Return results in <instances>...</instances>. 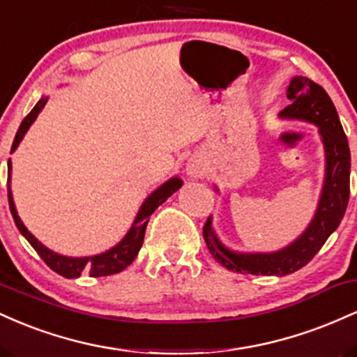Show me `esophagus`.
I'll return each instance as SVG.
<instances>
[{
    "instance_id": "obj_1",
    "label": "esophagus",
    "mask_w": 357,
    "mask_h": 357,
    "mask_svg": "<svg viewBox=\"0 0 357 357\" xmlns=\"http://www.w3.org/2000/svg\"><path fill=\"white\" fill-rule=\"evenodd\" d=\"M186 174L190 176L191 179L203 178L206 174V165L198 158H191L186 165Z\"/></svg>"
}]
</instances>
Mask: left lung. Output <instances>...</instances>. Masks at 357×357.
Listing matches in <instances>:
<instances>
[{
  "mask_svg": "<svg viewBox=\"0 0 357 357\" xmlns=\"http://www.w3.org/2000/svg\"><path fill=\"white\" fill-rule=\"evenodd\" d=\"M292 104L280 110L278 117L304 121L317 126L324 144L326 167L317 208L307 228L287 247L275 252H236L228 248L213 228V216L203 227V236L210 253L225 268L252 275H289L312 260L326 240L337 230L349 202L351 153L337 110L321 85L297 75L287 87ZM218 192V188L215 186Z\"/></svg>",
  "mask_w": 357,
  "mask_h": 357,
  "instance_id": "obj_1",
  "label": "left lung"
}]
</instances>
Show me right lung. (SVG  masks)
Instances as JSON below:
<instances>
[{
    "label": "right lung",
    "mask_w": 357,
    "mask_h": 357,
    "mask_svg": "<svg viewBox=\"0 0 357 357\" xmlns=\"http://www.w3.org/2000/svg\"><path fill=\"white\" fill-rule=\"evenodd\" d=\"M48 97L43 96L42 99L36 102V105L31 109V112L23 119L22 126H20L18 132H16L13 146H11V153H15L16 147L20 146V142L23 141L24 134L28 132L30 126L33 124L35 119L38 117V114L42 112L45 104H47ZM183 186V179L179 176H173L171 179H167L166 183H162L161 186L155 188L149 196L144 199V203L139 208L136 218H134L132 225L127 230L119 243L114 245L112 248L105 250V252L97 253V255L90 257H67L60 255V253L53 252L48 247L35 238L28 228L24 227L22 218L18 216L16 211L15 202H13V192H11V159H8V203H10L11 215H13L15 225L18 227V230L24 238L28 240V243L35 248V252L42 257L45 264L50 267L53 272H56L59 275L65 278H79L82 273H89L90 277H105V275H114V273L122 272V270L129 267L134 261V258L137 257L139 250L142 247V241H144V233L146 227L149 223V216L158 210V206H161L162 203L169 198L173 192H176L179 188Z\"/></svg>",
    "instance_id": "add662e5"
}]
</instances>
